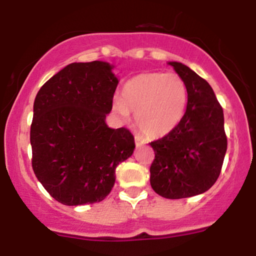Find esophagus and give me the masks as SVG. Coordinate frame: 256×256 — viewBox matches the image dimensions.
<instances>
[{
  "label": "esophagus",
  "mask_w": 256,
  "mask_h": 256,
  "mask_svg": "<svg viewBox=\"0 0 256 256\" xmlns=\"http://www.w3.org/2000/svg\"><path fill=\"white\" fill-rule=\"evenodd\" d=\"M134 142H136L137 146L146 144V140L142 136H140V134H136V136H134Z\"/></svg>",
  "instance_id": "34e87169"
}]
</instances>
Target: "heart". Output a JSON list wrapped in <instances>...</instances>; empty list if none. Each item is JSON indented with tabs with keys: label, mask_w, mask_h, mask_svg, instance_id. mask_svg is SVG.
Here are the masks:
<instances>
[{
	"label": "heart",
	"mask_w": 256,
	"mask_h": 256,
	"mask_svg": "<svg viewBox=\"0 0 256 256\" xmlns=\"http://www.w3.org/2000/svg\"><path fill=\"white\" fill-rule=\"evenodd\" d=\"M188 104L184 79L174 72H148L132 78L122 100H113V110L122 119L136 113V124L146 136L162 137L183 118Z\"/></svg>",
	"instance_id": "b5f03b06"
}]
</instances>
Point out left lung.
Returning a JSON list of instances; mask_svg holds the SVG:
<instances>
[{
    "instance_id": "1",
    "label": "left lung",
    "mask_w": 256,
    "mask_h": 256,
    "mask_svg": "<svg viewBox=\"0 0 256 256\" xmlns=\"http://www.w3.org/2000/svg\"><path fill=\"white\" fill-rule=\"evenodd\" d=\"M184 79L188 104L171 132L150 143L155 158L150 185L166 198H185L207 192L218 179L228 140L224 113L210 85L180 62H168Z\"/></svg>"
}]
</instances>
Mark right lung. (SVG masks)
Here are the masks:
<instances>
[{
	"instance_id": "1",
	"label": "right lung",
	"mask_w": 256,
	"mask_h": 256,
	"mask_svg": "<svg viewBox=\"0 0 256 256\" xmlns=\"http://www.w3.org/2000/svg\"><path fill=\"white\" fill-rule=\"evenodd\" d=\"M112 68L104 61L70 64L34 98L32 168L62 204L104 200L116 183V166L134 152L131 132L106 124L119 83Z\"/></svg>"
}]
</instances>
